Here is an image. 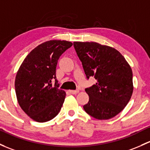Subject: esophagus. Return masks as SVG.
I'll use <instances>...</instances> for the list:
<instances>
[{"label":"esophagus","instance_id":"esophagus-1","mask_svg":"<svg viewBox=\"0 0 150 150\" xmlns=\"http://www.w3.org/2000/svg\"><path fill=\"white\" fill-rule=\"evenodd\" d=\"M69 92L72 94H77L79 93V91H78V90H75V91H73V90H70V91H69Z\"/></svg>","mask_w":150,"mask_h":150}]
</instances>
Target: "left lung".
<instances>
[{
	"label": "left lung",
	"instance_id": "1",
	"mask_svg": "<svg viewBox=\"0 0 150 150\" xmlns=\"http://www.w3.org/2000/svg\"><path fill=\"white\" fill-rule=\"evenodd\" d=\"M87 78L96 83L86 88L89 101L86 112L98 120H107L123 111L133 93L132 70L125 58L113 47L97 42H74Z\"/></svg>",
	"mask_w": 150,
	"mask_h": 150
}]
</instances>
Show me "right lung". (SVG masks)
Listing matches in <instances>:
<instances>
[{
	"instance_id": "obj_1",
	"label": "right lung",
	"mask_w": 150,
	"mask_h": 150,
	"mask_svg": "<svg viewBox=\"0 0 150 150\" xmlns=\"http://www.w3.org/2000/svg\"><path fill=\"white\" fill-rule=\"evenodd\" d=\"M72 45L68 41H47L31 50L21 63L16 76V94L21 109L34 121L46 122L60 111L66 93L58 88L56 67Z\"/></svg>"
}]
</instances>
